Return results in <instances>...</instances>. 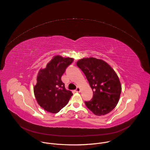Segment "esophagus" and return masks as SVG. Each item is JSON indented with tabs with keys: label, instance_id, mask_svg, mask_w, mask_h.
Masks as SVG:
<instances>
[{
	"label": "esophagus",
	"instance_id": "esophagus-1",
	"mask_svg": "<svg viewBox=\"0 0 150 150\" xmlns=\"http://www.w3.org/2000/svg\"><path fill=\"white\" fill-rule=\"evenodd\" d=\"M80 91H81V89H80L79 87H77V88H76V90H75V92H80Z\"/></svg>",
	"mask_w": 150,
	"mask_h": 150
}]
</instances>
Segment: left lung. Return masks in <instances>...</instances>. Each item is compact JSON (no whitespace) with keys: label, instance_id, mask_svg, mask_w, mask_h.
<instances>
[{"label":"left lung","instance_id":"left-lung-1","mask_svg":"<svg viewBox=\"0 0 150 150\" xmlns=\"http://www.w3.org/2000/svg\"><path fill=\"white\" fill-rule=\"evenodd\" d=\"M77 66L85 74L93 91L91 100L85 102L96 115L110 113L117 106L121 92L119 78L106 62L94 57L79 60Z\"/></svg>","mask_w":150,"mask_h":150}]
</instances>
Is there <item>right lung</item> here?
Here are the masks:
<instances>
[{"instance_id":"1","label":"right lung","mask_w":150,"mask_h":150,"mask_svg":"<svg viewBox=\"0 0 150 150\" xmlns=\"http://www.w3.org/2000/svg\"><path fill=\"white\" fill-rule=\"evenodd\" d=\"M73 61V58L55 56L38 74L34 94L38 103L48 112H59L73 95L61 80L66 67Z\"/></svg>"}]
</instances>
